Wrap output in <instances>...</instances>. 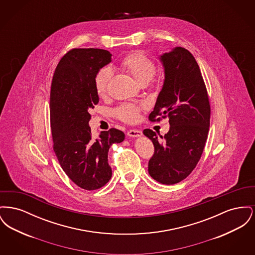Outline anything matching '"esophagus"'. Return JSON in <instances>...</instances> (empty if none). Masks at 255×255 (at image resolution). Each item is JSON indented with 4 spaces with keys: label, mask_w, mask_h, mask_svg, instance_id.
<instances>
[{
    "label": "esophagus",
    "mask_w": 255,
    "mask_h": 255,
    "mask_svg": "<svg viewBox=\"0 0 255 255\" xmlns=\"http://www.w3.org/2000/svg\"><path fill=\"white\" fill-rule=\"evenodd\" d=\"M127 134L129 136H140L142 134V132L139 131V130H136V129H132V130H129Z\"/></svg>",
    "instance_id": "esophagus-1"
}]
</instances>
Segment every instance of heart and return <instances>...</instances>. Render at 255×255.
Returning <instances> with one entry per match:
<instances>
[{
  "label": "heart",
  "mask_w": 255,
  "mask_h": 255,
  "mask_svg": "<svg viewBox=\"0 0 255 255\" xmlns=\"http://www.w3.org/2000/svg\"><path fill=\"white\" fill-rule=\"evenodd\" d=\"M120 65L141 85L149 82L156 72L154 60L141 50H136L127 54L122 58ZM112 75L113 72L108 67L101 68L96 74L95 87L99 97H104L106 95ZM141 108V105L123 103L115 110V114L122 122H133L137 120Z\"/></svg>",
  "instance_id": "b5f03b06"
}]
</instances>
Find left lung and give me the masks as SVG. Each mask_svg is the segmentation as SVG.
<instances>
[{
	"instance_id": "1",
	"label": "left lung",
	"mask_w": 255,
	"mask_h": 255,
	"mask_svg": "<svg viewBox=\"0 0 255 255\" xmlns=\"http://www.w3.org/2000/svg\"><path fill=\"white\" fill-rule=\"evenodd\" d=\"M164 84L149 121L169 119L162 138L151 129L143 133L154 144L148 162L150 176L162 184L184 180L196 167L206 145L210 124V104L206 84L194 56L184 48L164 53Z\"/></svg>"
}]
</instances>
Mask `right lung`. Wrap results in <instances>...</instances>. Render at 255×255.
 <instances>
[{"instance_id": "add662e5", "label": "right lung", "mask_w": 255, "mask_h": 255, "mask_svg": "<svg viewBox=\"0 0 255 255\" xmlns=\"http://www.w3.org/2000/svg\"><path fill=\"white\" fill-rule=\"evenodd\" d=\"M110 62L108 50L72 49L59 61L50 87L49 115L54 153L67 176L77 186L90 191L109 182V148L123 141L125 136L121 130L111 128L96 139L89 126V110L99 100L95 76Z\"/></svg>"}]
</instances>
